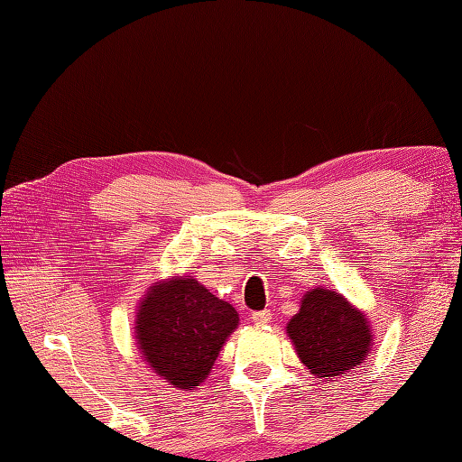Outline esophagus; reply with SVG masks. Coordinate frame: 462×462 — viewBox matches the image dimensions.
Wrapping results in <instances>:
<instances>
[{"label":"esophagus","instance_id":"esophagus-1","mask_svg":"<svg viewBox=\"0 0 462 462\" xmlns=\"http://www.w3.org/2000/svg\"><path fill=\"white\" fill-rule=\"evenodd\" d=\"M252 321L256 323V326H268V323L272 321V313H270V310L254 311V313H252Z\"/></svg>","mask_w":462,"mask_h":462}]
</instances>
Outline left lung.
I'll use <instances>...</instances> for the list:
<instances>
[{
    "mask_svg": "<svg viewBox=\"0 0 462 462\" xmlns=\"http://www.w3.org/2000/svg\"><path fill=\"white\" fill-rule=\"evenodd\" d=\"M288 337L311 375L333 381L347 375L371 351V328L363 311L331 290L313 288L288 321Z\"/></svg>",
    "mask_w": 462,
    "mask_h": 462,
    "instance_id": "8db88e82",
    "label": "left lung"
}]
</instances>
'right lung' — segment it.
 Here are the masks:
<instances>
[{
    "mask_svg": "<svg viewBox=\"0 0 462 462\" xmlns=\"http://www.w3.org/2000/svg\"><path fill=\"white\" fill-rule=\"evenodd\" d=\"M238 311L192 276L149 288L136 310L134 337L156 375L179 389H196L238 328Z\"/></svg>",
    "mask_w": 462,
    "mask_h": 462,
    "instance_id": "add662e5",
    "label": "right lung"
}]
</instances>
